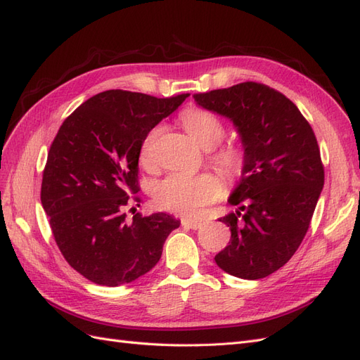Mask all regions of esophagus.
<instances>
[{
    "instance_id": "1",
    "label": "esophagus",
    "mask_w": 360,
    "mask_h": 360,
    "mask_svg": "<svg viewBox=\"0 0 360 360\" xmlns=\"http://www.w3.org/2000/svg\"><path fill=\"white\" fill-rule=\"evenodd\" d=\"M181 225L191 228V230H198V228L202 225L200 221H193V219H183Z\"/></svg>"
}]
</instances>
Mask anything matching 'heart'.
<instances>
[{
    "instance_id": "heart-1",
    "label": "heart",
    "mask_w": 360,
    "mask_h": 360,
    "mask_svg": "<svg viewBox=\"0 0 360 360\" xmlns=\"http://www.w3.org/2000/svg\"><path fill=\"white\" fill-rule=\"evenodd\" d=\"M180 122L195 143L210 150L209 160L212 167L226 181H236L243 174L246 165L245 148L237 143L219 144L225 136V124L213 112L202 108H188L180 115ZM162 134V126L151 127L139 146V162L147 169L155 167V147ZM222 193V184L209 172L188 176L172 172L160 180L153 189V198L158 207L181 216H197L204 207L214 202Z\"/></svg>"
}]
</instances>
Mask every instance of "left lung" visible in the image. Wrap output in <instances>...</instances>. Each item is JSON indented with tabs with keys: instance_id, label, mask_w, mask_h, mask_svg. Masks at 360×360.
<instances>
[{
	"instance_id": "obj_1",
	"label": "left lung",
	"mask_w": 360,
	"mask_h": 360,
	"mask_svg": "<svg viewBox=\"0 0 360 360\" xmlns=\"http://www.w3.org/2000/svg\"><path fill=\"white\" fill-rule=\"evenodd\" d=\"M193 99L233 120L246 153L242 181L228 200L238 209L221 219L231 238L216 264L242 279L266 278L307 236L324 184L317 138L299 108L266 84L246 81Z\"/></svg>"
}]
</instances>
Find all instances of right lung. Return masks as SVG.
Instances as JSON below:
<instances>
[{"label": "right lung", "mask_w": 360, "mask_h": 360, "mask_svg": "<svg viewBox=\"0 0 360 360\" xmlns=\"http://www.w3.org/2000/svg\"><path fill=\"white\" fill-rule=\"evenodd\" d=\"M189 94L165 99L108 90L85 101L53 138L40 200L64 259L94 284L117 287L146 275L180 222L143 216L138 202L139 146L148 130Z\"/></svg>", "instance_id": "add662e5"}]
</instances>
